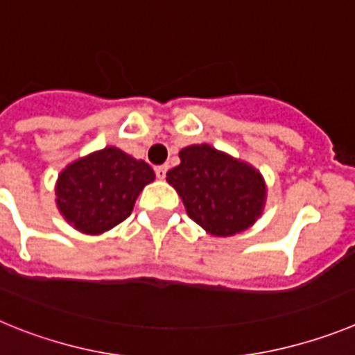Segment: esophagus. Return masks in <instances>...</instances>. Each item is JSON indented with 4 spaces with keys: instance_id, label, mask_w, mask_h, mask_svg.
<instances>
[{
    "instance_id": "esophagus-1",
    "label": "esophagus",
    "mask_w": 355,
    "mask_h": 355,
    "mask_svg": "<svg viewBox=\"0 0 355 355\" xmlns=\"http://www.w3.org/2000/svg\"><path fill=\"white\" fill-rule=\"evenodd\" d=\"M167 171H168L167 165H158V167H155L156 178H158V180H165V175H167Z\"/></svg>"
}]
</instances>
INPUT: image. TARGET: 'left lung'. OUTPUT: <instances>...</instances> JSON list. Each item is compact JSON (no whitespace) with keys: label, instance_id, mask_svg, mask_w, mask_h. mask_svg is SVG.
Segmentation results:
<instances>
[{"label":"left lung","instance_id":"left-lung-1","mask_svg":"<svg viewBox=\"0 0 355 355\" xmlns=\"http://www.w3.org/2000/svg\"><path fill=\"white\" fill-rule=\"evenodd\" d=\"M167 172L188 216L215 236H231L254 224L265 202V183L250 165L211 146H190Z\"/></svg>","mask_w":355,"mask_h":355}]
</instances>
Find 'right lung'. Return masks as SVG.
<instances>
[{
    "mask_svg": "<svg viewBox=\"0 0 355 355\" xmlns=\"http://www.w3.org/2000/svg\"><path fill=\"white\" fill-rule=\"evenodd\" d=\"M155 171L117 147H106L69 165L58 178L56 205L81 233L99 234L131 215Z\"/></svg>",
    "mask_w": 355,
    "mask_h": 355,
    "instance_id": "obj_1",
    "label": "right lung"
}]
</instances>
